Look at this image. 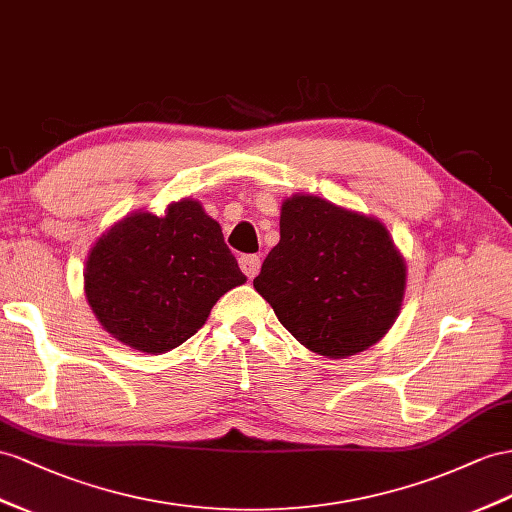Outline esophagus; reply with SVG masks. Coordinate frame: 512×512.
Instances as JSON below:
<instances>
[{
	"label": "esophagus",
	"instance_id": "esophagus-1",
	"mask_svg": "<svg viewBox=\"0 0 512 512\" xmlns=\"http://www.w3.org/2000/svg\"><path fill=\"white\" fill-rule=\"evenodd\" d=\"M240 268L248 279H255L261 270V257L259 255H244L240 257Z\"/></svg>",
	"mask_w": 512,
	"mask_h": 512
}]
</instances>
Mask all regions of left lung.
<instances>
[{
	"mask_svg": "<svg viewBox=\"0 0 512 512\" xmlns=\"http://www.w3.org/2000/svg\"><path fill=\"white\" fill-rule=\"evenodd\" d=\"M281 240L255 290L300 344L329 359L368 350L396 322L406 264L381 220L313 194L281 205Z\"/></svg>",
	"mask_w": 512,
	"mask_h": 512,
	"instance_id": "8db88e82",
	"label": "left lung"
}]
</instances>
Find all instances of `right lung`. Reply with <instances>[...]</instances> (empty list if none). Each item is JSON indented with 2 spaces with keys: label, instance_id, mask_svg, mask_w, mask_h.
I'll list each match as a JSON object with an SVG mask.
<instances>
[{
  "label": "right lung",
  "instance_id": "1",
  "mask_svg": "<svg viewBox=\"0 0 512 512\" xmlns=\"http://www.w3.org/2000/svg\"><path fill=\"white\" fill-rule=\"evenodd\" d=\"M242 283L220 225L194 199L170 203L164 216L138 209L114 222L84 270L86 300L103 329L147 355L181 346Z\"/></svg>",
  "mask_w": 512,
  "mask_h": 512
}]
</instances>
